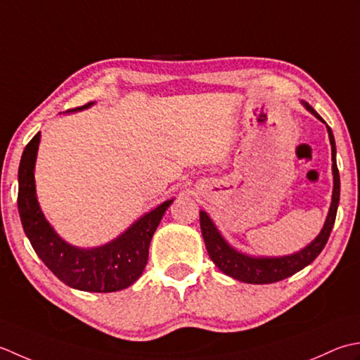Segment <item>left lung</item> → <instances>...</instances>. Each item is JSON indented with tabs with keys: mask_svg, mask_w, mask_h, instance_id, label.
I'll list each match as a JSON object with an SVG mask.
<instances>
[{
	"mask_svg": "<svg viewBox=\"0 0 360 360\" xmlns=\"http://www.w3.org/2000/svg\"><path fill=\"white\" fill-rule=\"evenodd\" d=\"M302 105L312 113L315 118L320 120L323 124V118L315 112V110L307 104V102L302 101ZM329 143H331V155H333V199L331 207H329L328 216L323 229L319 233V236L312 242H309L304 248L300 252H295L292 255L284 256H252L245 255L236 248L231 247L226 239L222 236V233L217 230L216 224L212 222V219L208 216L207 211L200 210V230L202 236L207 245V250L211 261L216 264L221 272L229 275L234 280L248 283V284H270L281 281L284 278H289L293 274L300 272L306 266L317 258L320 252L323 250L329 234L335 222L337 207H339L340 200V175L339 169H337V161H335V141L331 127L326 124Z\"/></svg>",
	"mask_w": 360,
	"mask_h": 360,
	"instance_id": "8db88e82",
	"label": "left lung"
}]
</instances>
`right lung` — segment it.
<instances>
[{"mask_svg": "<svg viewBox=\"0 0 360 360\" xmlns=\"http://www.w3.org/2000/svg\"><path fill=\"white\" fill-rule=\"evenodd\" d=\"M94 102L71 112L90 108ZM40 131L25 148L18 167V212L35 253L58 280L84 292H116L134 284L148 264L149 245L174 199L146 212L126 231L99 247H76L58 236L37 200L35 161Z\"/></svg>", "mask_w": 360, "mask_h": 360, "instance_id": "1", "label": "right lung"}]
</instances>
